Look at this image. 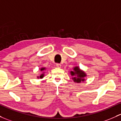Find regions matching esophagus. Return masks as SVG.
<instances>
[{
    "mask_svg": "<svg viewBox=\"0 0 121 121\" xmlns=\"http://www.w3.org/2000/svg\"><path fill=\"white\" fill-rule=\"evenodd\" d=\"M56 67H58V68H60V67H61V65L60 64H58V63H57V64H56Z\"/></svg>",
    "mask_w": 121,
    "mask_h": 121,
    "instance_id": "34e87169",
    "label": "esophagus"
}]
</instances>
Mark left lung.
<instances>
[{
  "mask_svg": "<svg viewBox=\"0 0 121 121\" xmlns=\"http://www.w3.org/2000/svg\"><path fill=\"white\" fill-rule=\"evenodd\" d=\"M71 73L72 76H73L75 82H77V83H80L81 81H83V78L86 77V74L85 72L81 71L78 67H76L73 68V71H71Z\"/></svg>",
  "mask_w": 121,
  "mask_h": 121,
  "instance_id": "left-lung-1",
  "label": "left lung"
}]
</instances>
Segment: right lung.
Listing matches in <instances>:
<instances>
[{"instance_id":"1","label":"right lung","mask_w":121,"mask_h":121,"mask_svg":"<svg viewBox=\"0 0 121 121\" xmlns=\"http://www.w3.org/2000/svg\"><path fill=\"white\" fill-rule=\"evenodd\" d=\"M44 69H45V68H41V69H40V70H41V71H43ZM43 76H44V75H43V74H42L41 75H40V77H40V78H42L43 77Z\"/></svg>"}]
</instances>
